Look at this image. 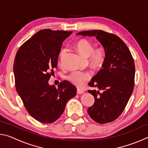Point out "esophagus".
<instances>
[{"label": "esophagus", "mask_w": 148, "mask_h": 148, "mask_svg": "<svg viewBox=\"0 0 148 148\" xmlns=\"http://www.w3.org/2000/svg\"><path fill=\"white\" fill-rule=\"evenodd\" d=\"M84 92H85V91H84V90L79 89H77V94H84Z\"/></svg>", "instance_id": "1"}]
</instances>
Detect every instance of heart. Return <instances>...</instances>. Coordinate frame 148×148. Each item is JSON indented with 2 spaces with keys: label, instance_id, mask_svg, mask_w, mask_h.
Returning a JSON list of instances; mask_svg holds the SVG:
<instances>
[{
  "label": "heart",
  "instance_id": "1",
  "mask_svg": "<svg viewBox=\"0 0 148 148\" xmlns=\"http://www.w3.org/2000/svg\"><path fill=\"white\" fill-rule=\"evenodd\" d=\"M76 49L79 53L84 57H89V61L91 64L96 68L102 66L106 59V51L102 47L94 49L93 45L91 42L86 39H82L75 44ZM66 49H62L60 51L59 59L61 60L65 53ZM91 77V72L74 71L71 72L68 76L67 79L74 86L80 87L84 84L85 82L89 80Z\"/></svg>",
  "mask_w": 148,
  "mask_h": 148
}]
</instances>
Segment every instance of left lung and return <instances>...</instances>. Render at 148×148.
Segmentation results:
<instances>
[{
	"mask_svg": "<svg viewBox=\"0 0 148 148\" xmlns=\"http://www.w3.org/2000/svg\"><path fill=\"white\" fill-rule=\"evenodd\" d=\"M76 34L95 36L106 51L102 69L89 83L101 92L89 90L95 102L87 112L99 123L113 121L123 111L133 91L135 66L132 55L127 45L115 34L101 30L81 31Z\"/></svg>",
	"mask_w": 148,
	"mask_h": 148,
	"instance_id": "1",
	"label": "left lung"
}]
</instances>
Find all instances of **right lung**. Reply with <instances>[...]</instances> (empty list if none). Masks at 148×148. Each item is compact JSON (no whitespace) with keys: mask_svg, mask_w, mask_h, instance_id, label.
Segmentation results:
<instances>
[{"mask_svg":"<svg viewBox=\"0 0 148 148\" xmlns=\"http://www.w3.org/2000/svg\"><path fill=\"white\" fill-rule=\"evenodd\" d=\"M72 32L41 30L19 47L15 57L16 91L29 114L43 123L58 119L67 101L76 95V88L68 81L57 88L48 83L51 72L57 66L62 42Z\"/></svg>","mask_w":148,"mask_h":148,"instance_id":"add662e5","label":"right lung"}]
</instances>
